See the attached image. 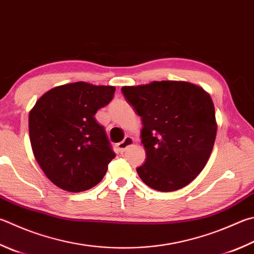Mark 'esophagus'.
Listing matches in <instances>:
<instances>
[{"label":"esophagus","instance_id":"34e87169","mask_svg":"<svg viewBox=\"0 0 254 254\" xmlns=\"http://www.w3.org/2000/svg\"><path fill=\"white\" fill-rule=\"evenodd\" d=\"M133 143H134V141H133V139L131 136H126L124 137V140L122 141V142H120V143H118L117 144V147H118V150L120 151V152H124L126 151L128 146H131Z\"/></svg>","mask_w":254,"mask_h":254}]
</instances>
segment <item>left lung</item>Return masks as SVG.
<instances>
[{
	"instance_id": "left-lung-1",
	"label": "left lung",
	"mask_w": 254,
	"mask_h": 254,
	"mask_svg": "<svg viewBox=\"0 0 254 254\" xmlns=\"http://www.w3.org/2000/svg\"><path fill=\"white\" fill-rule=\"evenodd\" d=\"M121 91L141 117L146 161L136 172L142 181L161 192L188 186L203 170L214 145L210 94L184 81H154Z\"/></svg>"
}]
</instances>
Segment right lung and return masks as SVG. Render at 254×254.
Here are the masks:
<instances>
[{"label":"right lung","mask_w":254,"mask_h":254,"mask_svg":"<svg viewBox=\"0 0 254 254\" xmlns=\"http://www.w3.org/2000/svg\"><path fill=\"white\" fill-rule=\"evenodd\" d=\"M114 86L75 82L53 87L29 115L33 154L51 182L68 192L96 186L115 158L98 110L113 99Z\"/></svg>","instance_id":"1"}]
</instances>
